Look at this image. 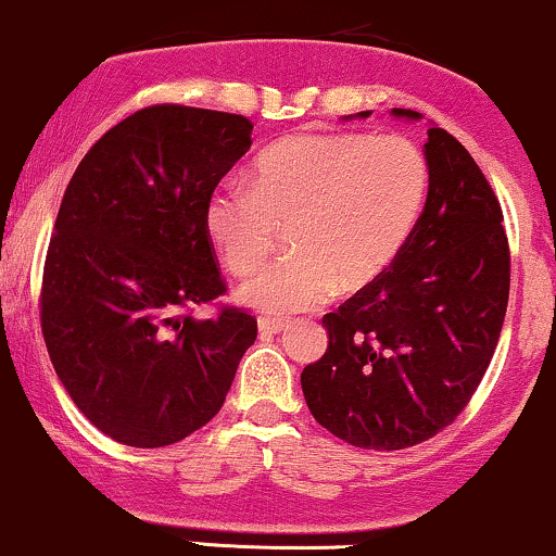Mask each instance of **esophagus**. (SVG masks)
<instances>
[{"instance_id":"esophagus-1","label":"esophagus","mask_w":556,"mask_h":556,"mask_svg":"<svg viewBox=\"0 0 556 556\" xmlns=\"http://www.w3.org/2000/svg\"><path fill=\"white\" fill-rule=\"evenodd\" d=\"M260 332H280L289 328V319H276V317H260L257 319Z\"/></svg>"}]
</instances>
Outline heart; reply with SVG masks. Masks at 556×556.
Here are the masks:
<instances>
[{"mask_svg": "<svg viewBox=\"0 0 556 556\" xmlns=\"http://www.w3.org/2000/svg\"><path fill=\"white\" fill-rule=\"evenodd\" d=\"M429 185L421 148L403 135H302L254 159L252 189L220 187L205 231L233 276L263 267L278 228L293 226V257L247 280L241 302L291 315L358 291L403 250Z\"/></svg>", "mask_w": 556, "mask_h": 556, "instance_id": "1", "label": "heart"}]
</instances>
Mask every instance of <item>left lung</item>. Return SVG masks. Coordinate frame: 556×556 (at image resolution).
I'll use <instances>...</instances> for the list:
<instances>
[{"label":"left lung","instance_id":"8db88e82","mask_svg":"<svg viewBox=\"0 0 556 556\" xmlns=\"http://www.w3.org/2000/svg\"><path fill=\"white\" fill-rule=\"evenodd\" d=\"M424 159L429 192L414 231L380 278L323 317L328 351L302 371L312 416L354 447H414L458 419L505 323L510 247L497 194L437 124Z\"/></svg>","mask_w":556,"mask_h":556}]
</instances>
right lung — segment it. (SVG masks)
I'll return each mask as SVG.
<instances>
[{
  "mask_svg": "<svg viewBox=\"0 0 556 556\" xmlns=\"http://www.w3.org/2000/svg\"><path fill=\"white\" fill-rule=\"evenodd\" d=\"M252 122L159 103L111 127L72 174L49 241L41 330L85 419L129 447H166L218 414L257 338L224 306L205 202L252 146Z\"/></svg>",
  "mask_w": 556,
  "mask_h": 556,
  "instance_id": "obj_1",
  "label": "right lung"
}]
</instances>
